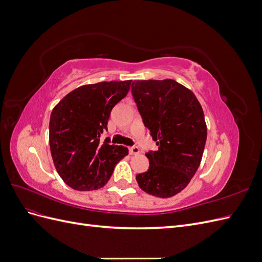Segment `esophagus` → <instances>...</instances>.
<instances>
[{
    "label": "esophagus",
    "instance_id": "34e87169",
    "mask_svg": "<svg viewBox=\"0 0 262 262\" xmlns=\"http://www.w3.org/2000/svg\"><path fill=\"white\" fill-rule=\"evenodd\" d=\"M129 153L131 155H138L140 153V148L138 146H136V145H133V146L129 147Z\"/></svg>",
    "mask_w": 262,
    "mask_h": 262
}]
</instances>
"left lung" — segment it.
Returning a JSON list of instances; mask_svg holds the SVG:
<instances>
[{"instance_id":"obj_1","label":"left lung","mask_w":262,"mask_h":262,"mask_svg":"<svg viewBox=\"0 0 262 262\" xmlns=\"http://www.w3.org/2000/svg\"><path fill=\"white\" fill-rule=\"evenodd\" d=\"M131 93L157 150L137 175L143 191L160 198L180 192L194 176L207 141V124L194 94L173 80L133 81Z\"/></svg>"}]
</instances>
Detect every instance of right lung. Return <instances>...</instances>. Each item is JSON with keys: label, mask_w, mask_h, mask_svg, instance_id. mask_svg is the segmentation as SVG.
Instances as JSON below:
<instances>
[{"label": "right lung", "mask_w": 262, "mask_h": 262, "mask_svg": "<svg viewBox=\"0 0 262 262\" xmlns=\"http://www.w3.org/2000/svg\"><path fill=\"white\" fill-rule=\"evenodd\" d=\"M131 81L84 85L69 93L52 110L49 123L51 156L60 177L78 191L104 187L117 163L128 155L110 145L107 130L113 108L130 90Z\"/></svg>", "instance_id": "add662e5"}]
</instances>
